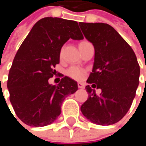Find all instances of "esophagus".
Here are the masks:
<instances>
[{
	"label": "esophagus",
	"mask_w": 146,
	"mask_h": 146,
	"mask_svg": "<svg viewBox=\"0 0 146 146\" xmlns=\"http://www.w3.org/2000/svg\"><path fill=\"white\" fill-rule=\"evenodd\" d=\"M78 87L79 89H84V84L83 83H78Z\"/></svg>",
	"instance_id": "34e87169"
}]
</instances>
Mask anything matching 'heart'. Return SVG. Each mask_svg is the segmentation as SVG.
Wrapping results in <instances>:
<instances>
[{
    "label": "heart",
    "instance_id": "obj_1",
    "mask_svg": "<svg viewBox=\"0 0 146 146\" xmlns=\"http://www.w3.org/2000/svg\"><path fill=\"white\" fill-rule=\"evenodd\" d=\"M87 43H90V42H88V41H86V40L81 41V42L79 43V44H78V46H81V45H83V44H87ZM68 75L70 76V77L73 78H75V79H81V78H83L84 76V71L82 70V69L79 68L73 67V68H71L68 69Z\"/></svg>",
    "mask_w": 146,
    "mask_h": 146
}]
</instances>
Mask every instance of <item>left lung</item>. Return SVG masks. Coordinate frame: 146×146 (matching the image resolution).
I'll return each instance as SVG.
<instances>
[{
	"label": "left lung",
	"instance_id": "left-lung-1",
	"mask_svg": "<svg viewBox=\"0 0 146 146\" xmlns=\"http://www.w3.org/2000/svg\"><path fill=\"white\" fill-rule=\"evenodd\" d=\"M84 37L95 48V61L87 83L101 89L100 96L90 85L81 106L83 115L98 125H111L128 112L139 85V65L130 45L109 24L78 23Z\"/></svg>",
	"mask_w": 146,
	"mask_h": 146
}]
</instances>
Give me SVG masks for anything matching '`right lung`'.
<instances>
[{"mask_svg": "<svg viewBox=\"0 0 146 146\" xmlns=\"http://www.w3.org/2000/svg\"><path fill=\"white\" fill-rule=\"evenodd\" d=\"M69 39H84L78 23L47 17L34 25L19 47L7 88L15 113L25 124L43 127L52 123L61 114L64 99L78 90L77 82L67 76L57 85L48 82L56 73L54 68L60 62L61 49Z\"/></svg>", "mask_w": 146, "mask_h": 146, "instance_id": "1", "label": "right lung"}]
</instances>
